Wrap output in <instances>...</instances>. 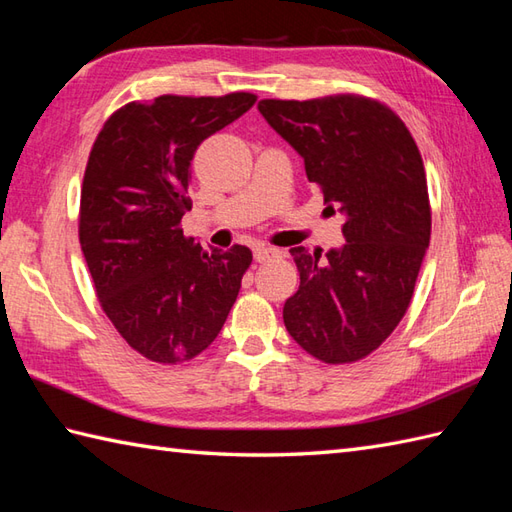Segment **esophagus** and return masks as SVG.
<instances>
[{
    "label": "esophagus",
    "instance_id": "esophagus-1",
    "mask_svg": "<svg viewBox=\"0 0 512 512\" xmlns=\"http://www.w3.org/2000/svg\"><path fill=\"white\" fill-rule=\"evenodd\" d=\"M279 257V250L277 248H270V246H255V262L264 264L268 259H275Z\"/></svg>",
    "mask_w": 512,
    "mask_h": 512
}]
</instances>
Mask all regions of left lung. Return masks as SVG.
Listing matches in <instances>:
<instances>
[{
	"label": "left lung",
	"instance_id": "obj_1",
	"mask_svg": "<svg viewBox=\"0 0 512 512\" xmlns=\"http://www.w3.org/2000/svg\"><path fill=\"white\" fill-rule=\"evenodd\" d=\"M257 107L301 154L325 211L345 220L347 244L325 259L290 250L301 284L284 306L286 330L323 363H356L405 317L431 239L418 145L389 105L361 94Z\"/></svg>",
	"mask_w": 512,
	"mask_h": 512
}]
</instances>
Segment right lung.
Masks as SVG:
<instances>
[{"mask_svg": "<svg viewBox=\"0 0 512 512\" xmlns=\"http://www.w3.org/2000/svg\"><path fill=\"white\" fill-rule=\"evenodd\" d=\"M255 101L250 92L132 101L107 118L92 145L81 248L107 319L151 363L180 365L204 352L253 262L239 244L204 250L180 222L191 209L195 149Z\"/></svg>", "mask_w": 512, "mask_h": 512, "instance_id": "1", "label": "right lung"}]
</instances>
